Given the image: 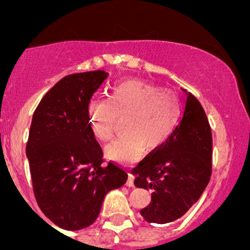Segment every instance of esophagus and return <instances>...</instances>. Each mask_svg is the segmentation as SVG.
Masks as SVG:
<instances>
[{"label": "esophagus", "instance_id": "34e87169", "mask_svg": "<svg viewBox=\"0 0 250 250\" xmlns=\"http://www.w3.org/2000/svg\"><path fill=\"white\" fill-rule=\"evenodd\" d=\"M125 185L129 186V188H133V186H134V178H133L132 174H129V176H128L127 183H125Z\"/></svg>", "mask_w": 250, "mask_h": 250}]
</instances>
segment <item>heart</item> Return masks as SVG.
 Returning <instances> with one entry per match:
<instances>
[{
  "mask_svg": "<svg viewBox=\"0 0 250 250\" xmlns=\"http://www.w3.org/2000/svg\"><path fill=\"white\" fill-rule=\"evenodd\" d=\"M93 134L100 141L115 137L118 118H125V134L106 147L117 162H135L144 151L165 145L178 128L183 103L174 90L141 81H125L113 87L110 99L93 98L88 104Z\"/></svg>",
  "mask_w": 250,
  "mask_h": 250,
  "instance_id": "heart-1",
  "label": "heart"
}]
</instances>
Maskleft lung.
<instances>
[{
    "label": "left lung",
    "instance_id": "left-lung-1",
    "mask_svg": "<svg viewBox=\"0 0 250 250\" xmlns=\"http://www.w3.org/2000/svg\"><path fill=\"white\" fill-rule=\"evenodd\" d=\"M185 93V110L172 138L132 169L137 176L134 185L152 191L150 204L140 210L148 223L167 224L181 218L210 180V125L197 98Z\"/></svg>",
    "mask_w": 250,
    "mask_h": 250
}]
</instances>
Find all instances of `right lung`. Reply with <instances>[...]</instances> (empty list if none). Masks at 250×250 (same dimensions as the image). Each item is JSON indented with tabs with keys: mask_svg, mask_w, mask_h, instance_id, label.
Returning a JSON list of instances; mask_svg holds the SVG:
<instances>
[{
	"mask_svg": "<svg viewBox=\"0 0 250 250\" xmlns=\"http://www.w3.org/2000/svg\"><path fill=\"white\" fill-rule=\"evenodd\" d=\"M107 75L95 70L65 76L32 116L26 155L34 195L44 215L64 230L92 225L106 193L128 178L121 166L105 163L88 115V104Z\"/></svg>",
	"mask_w": 250,
	"mask_h": 250,
	"instance_id": "right-lung-1",
	"label": "right lung"
}]
</instances>
